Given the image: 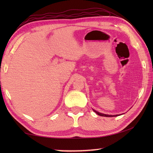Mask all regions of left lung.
<instances>
[{
	"label": "left lung",
	"mask_w": 153,
	"mask_h": 153,
	"mask_svg": "<svg viewBox=\"0 0 153 153\" xmlns=\"http://www.w3.org/2000/svg\"><path fill=\"white\" fill-rule=\"evenodd\" d=\"M93 111H94V112L97 114V115H100V116H102V117H115V116H118L117 115H106V114H103V113H99V112H98V111H95V110H94L93 109Z\"/></svg>",
	"instance_id": "1"
}]
</instances>
